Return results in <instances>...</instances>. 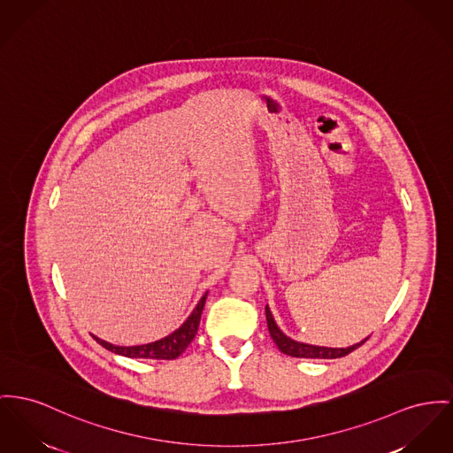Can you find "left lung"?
<instances>
[{
    "label": "left lung",
    "instance_id": "left-lung-1",
    "mask_svg": "<svg viewBox=\"0 0 453 453\" xmlns=\"http://www.w3.org/2000/svg\"><path fill=\"white\" fill-rule=\"evenodd\" d=\"M266 321H268V330L272 334L273 342L276 343V347L290 356V357H303V359H338V357H345L350 352H354L357 347H361L362 343L367 340H362L361 343H356L352 347L347 349H332V347H318V345H307L296 342L292 338H288L287 334H283L281 330L276 326L274 319H273L272 311L266 305Z\"/></svg>",
    "mask_w": 453,
    "mask_h": 453
}]
</instances>
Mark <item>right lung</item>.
<instances>
[{"mask_svg":"<svg viewBox=\"0 0 453 453\" xmlns=\"http://www.w3.org/2000/svg\"><path fill=\"white\" fill-rule=\"evenodd\" d=\"M206 297L208 294L203 296V299L197 303V307L192 311V314L187 318V321L181 325L179 330L157 340L152 343H146V345H137V347H117L111 345L104 340L96 338V342L99 345H103L104 349L120 354L125 357H132V359H163V361H172L177 359L181 352L188 347V343L194 340L197 328H199V321H201V314L206 303Z\"/></svg>","mask_w":453,"mask_h":453,"instance_id":"right-lung-1","label":"right lung"}]
</instances>
